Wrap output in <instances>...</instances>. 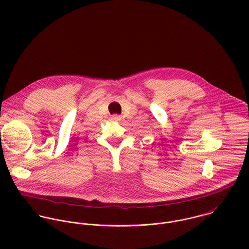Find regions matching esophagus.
Instances as JSON below:
<instances>
[{"instance_id": "esophagus-1", "label": "esophagus", "mask_w": 249, "mask_h": 249, "mask_svg": "<svg viewBox=\"0 0 249 249\" xmlns=\"http://www.w3.org/2000/svg\"><path fill=\"white\" fill-rule=\"evenodd\" d=\"M111 119L114 120V121H119V120H121V116H120V115H117V114H114V115H112Z\"/></svg>"}]
</instances>
